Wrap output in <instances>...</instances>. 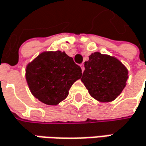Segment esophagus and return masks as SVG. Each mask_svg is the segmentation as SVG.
<instances>
[{
  "mask_svg": "<svg viewBox=\"0 0 146 146\" xmlns=\"http://www.w3.org/2000/svg\"><path fill=\"white\" fill-rule=\"evenodd\" d=\"M80 67H81V68H82V72L83 73V71H84V64H82L80 65Z\"/></svg>",
  "mask_w": 146,
  "mask_h": 146,
  "instance_id": "34e87169",
  "label": "esophagus"
}]
</instances>
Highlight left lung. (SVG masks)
<instances>
[{"label":"left lung","mask_w":146,"mask_h":146,"mask_svg":"<svg viewBox=\"0 0 146 146\" xmlns=\"http://www.w3.org/2000/svg\"><path fill=\"white\" fill-rule=\"evenodd\" d=\"M81 80L94 99L101 102H112L126 85L128 70L113 56L95 52L84 63Z\"/></svg>","instance_id":"left-lung-1"}]
</instances>
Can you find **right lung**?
<instances>
[{"instance_id":"add662e5","label":"right lung","mask_w":146,"mask_h":146,"mask_svg":"<svg viewBox=\"0 0 146 146\" xmlns=\"http://www.w3.org/2000/svg\"><path fill=\"white\" fill-rule=\"evenodd\" d=\"M81 77V68L73 62V58L59 50L42 52L25 69L32 95L50 106L64 101L73 82Z\"/></svg>"}]
</instances>
